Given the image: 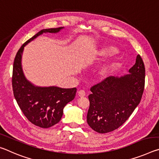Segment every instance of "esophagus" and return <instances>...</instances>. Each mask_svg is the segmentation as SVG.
I'll list each match as a JSON object with an SVG mask.
<instances>
[{
  "instance_id": "1",
  "label": "esophagus",
  "mask_w": 159,
  "mask_h": 159,
  "mask_svg": "<svg viewBox=\"0 0 159 159\" xmlns=\"http://www.w3.org/2000/svg\"><path fill=\"white\" fill-rule=\"evenodd\" d=\"M78 95H79V97H80V98H83V97L85 96V93L84 90H80L79 93H78Z\"/></svg>"
}]
</instances>
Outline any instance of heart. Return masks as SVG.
Segmentation results:
<instances>
[{"mask_svg": "<svg viewBox=\"0 0 159 159\" xmlns=\"http://www.w3.org/2000/svg\"><path fill=\"white\" fill-rule=\"evenodd\" d=\"M117 51V48L113 46V45H107V46L102 47L101 48L97 51L96 55L99 57H103V56H107L112 55ZM114 61H109L106 64L102 65L97 70V75L100 79L106 77L107 76L111 73L112 69L114 67Z\"/></svg>", "mask_w": 159, "mask_h": 159, "instance_id": "obj_1", "label": "heart"}]
</instances>
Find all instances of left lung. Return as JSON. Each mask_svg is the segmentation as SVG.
I'll return each mask as SVG.
<instances>
[{
  "instance_id": "left-lung-1",
  "label": "left lung",
  "mask_w": 159,
  "mask_h": 159,
  "mask_svg": "<svg viewBox=\"0 0 159 159\" xmlns=\"http://www.w3.org/2000/svg\"><path fill=\"white\" fill-rule=\"evenodd\" d=\"M145 68L140 55L128 74L109 76L91 88L87 122L99 133H107L123 125L141 100L144 87Z\"/></svg>"
}]
</instances>
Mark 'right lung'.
<instances>
[{"label": "right lung", "mask_w": 159, "mask_h": 159, "mask_svg": "<svg viewBox=\"0 0 159 159\" xmlns=\"http://www.w3.org/2000/svg\"><path fill=\"white\" fill-rule=\"evenodd\" d=\"M64 27L42 29L24 43L16 55L12 73V89L15 98L21 111L31 123L43 128L52 127L60 122L63 109L73 100L76 88H61L57 86L35 85L26 79L21 66L25 47L43 34H57Z\"/></svg>", "instance_id": "1"}]
</instances>
